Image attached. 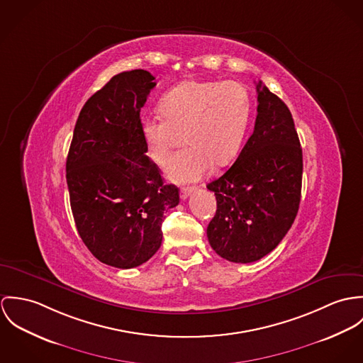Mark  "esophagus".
<instances>
[{
	"label": "esophagus",
	"instance_id": "esophagus-1",
	"mask_svg": "<svg viewBox=\"0 0 363 363\" xmlns=\"http://www.w3.org/2000/svg\"><path fill=\"white\" fill-rule=\"evenodd\" d=\"M195 189H196L195 186H182V188H181V194H179V195H181V199H182V201L188 199V196H189L192 192H195Z\"/></svg>",
	"mask_w": 363,
	"mask_h": 363
}]
</instances>
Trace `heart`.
Masks as SVG:
<instances>
[{
    "instance_id": "obj_1",
    "label": "heart",
    "mask_w": 363,
    "mask_h": 363,
    "mask_svg": "<svg viewBox=\"0 0 363 363\" xmlns=\"http://www.w3.org/2000/svg\"><path fill=\"white\" fill-rule=\"evenodd\" d=\"M162 117L142 120V136L159 165L171 159L184 139L188 146L167 168L175 182L198 181L211 162L225 165L241 150L250 118V99L238 82L186 81L160 100Z\"/></svg>"
}]
</instances>
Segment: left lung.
<instances>
[{"label": "left lung", "mask_w": 363, "mask_h": 363, "mask_svg": "<svg viewBox=\"0 0 363 363\" xmlns=\"http://www.w3.org/2000/svg\"><path fill=\"white\" fill-rule=\"evenodd\" d=\"M250 138L231 168L207 184L217 210L207 227L211 247L234 263H252L281 242L301 201L302 147L291 111L262 81Z\"/></svg>", "instance_id": "obj_1"}]
</instances>
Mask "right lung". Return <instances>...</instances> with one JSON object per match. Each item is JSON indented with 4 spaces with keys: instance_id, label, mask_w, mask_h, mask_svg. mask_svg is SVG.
Instances as JSON below:
<instances>
[{
    "instance_id": "right-lung-1",
    "label": "right lung",
    "mask_w": 363,
    "mask_h": 363,
    "mask_svg": "<svg viewBox=\"0 0 363 363\" xmlns=\"http://www.w3.org/2000/svg\"><path fill=\"white\" fill-rule=\"evenodd\" d=\"M155 86L145 69L113 77L84 103L67 159L82 241L118 269L140 266L159 250L164 214L179 203V189L164 184L142 136L140 108Z\"/></svg>"
}]
</instances>
